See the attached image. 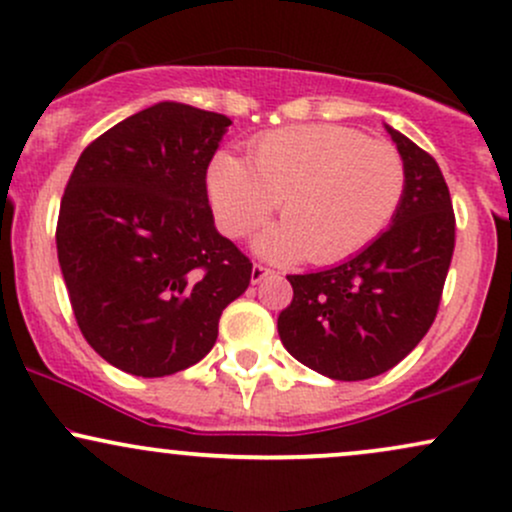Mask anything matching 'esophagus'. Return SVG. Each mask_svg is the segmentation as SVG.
Segmentation results:
<instances>
[{
    "label": "esophagus",
    "mask_w": 512,
    "mask_h": 512,
    "mask_svg": "<svg viewBox=\"0 0 512 512\" xmlns=\"http://www.w3.org/2000/svg\"><path fill=\"white\" fill-rule=\"evenodd\" d=\"M274 272L272 269L262 267V264H252V272H250V281L252 284H260V281L267 279V276H272Z\"/></svg>",
    "instance_id": "34e87169"
}]
</instances>
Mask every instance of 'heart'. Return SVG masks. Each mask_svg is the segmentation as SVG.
I'll return each mask as SVG.
<instances>
[{"instance_id":"heart-1","label":"heart","mask_w":512,"mask_h":512,"mask_svg":"<svg viewBox=\"0 0 512 512\" xmlns=\"http://www.w3.org/2000/svg\"><path fill=\"white\" fill-rule=\"evenodd\" d=\"M407 192L395 146L337 125L272 129L250 146V166L228 151L211 158L207 195L228 238L260 228L279 202L284 223L255 240L274 262L334 264L390 226Z\"/></svg>"}]
</instances>
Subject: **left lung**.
<instances>
[{
	"instance_id": "obj_1",
	"label": "left lung",
	"mask_w": 512,
	"mask_h": 512,
	"mask_svg": "<svg viewBox=\"0 0 512 512\" xmlns=\"http://www.w3.org/2000/svg\"><path fill=\"white\" fill-rule=\"evenodd\" d=\"M385 129L407 166L392 226L337 267L286 276L293 301L276 322L296 361L346 383L385 373L424 339L455 250V214L436 158Z\"/></svg>"
}]
</instances>
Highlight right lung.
<instances>
[{
  "mask_svg": "<svg viewBox=\"0 0 512 512\" xmlns=\"http://www.w3.org/2000/svg\"><path fill=\"white\" fill-rule=\"evenodd\" d=\"M226 115L163 101L79 156L57 257L79 330L110 366L163 378L202 361L252 262L214 226L207 168Z\"/></svg>",
  "mask_w": 512,
  "mask_h": 512,
  "instance_id": "right-lung-1",
  "label": "right lung"
}]
</instances>
